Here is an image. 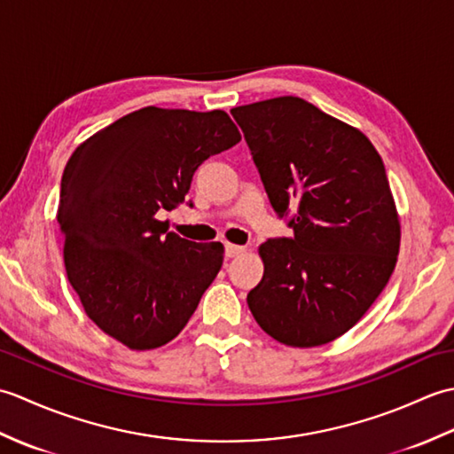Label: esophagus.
<instances>
[{"instance_id":"obj_1","label":"esophagus","mask_w":454,"mask_h":454,"mask_svg":"<svg viewBox=\"0 0 454 454\" xmlns=\"http://www.w3.org/2000/svg\"><path fill=\"white\" fill-rule=\"evenodd\" d=\"M246 246H236V244H226V257H236L246 252Z\"/></svg>"}]
</instances>
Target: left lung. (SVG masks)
Returning a JSON list of instances; mask_svg holds the SVG:
<instances>
[{"label": "left lung", "mask_w": 454, "mask_h": 454, "mask_svg": "<svg viewBox=\"0 0 454 454\" xmlns=\"http://www.w3.org/2000/svg\"><path fill=\"white\" fill-rule=\"evenodd\" d=\"M267 197L293 238L259 246L263 278L247 294L278 343L317 347L361 320L396 267L400 216L382 158L364 134L301 98L234 107Z\"/></svg>", "instance_id": "obj_1"}]
</instances>
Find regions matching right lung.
Masks as SVG:
<instances>
[{
    "label": "right lung",
    "mask_w": 454,
    "mask_h": 454,
    "mask_svg": "<svg viewBox=\"0 0 454 454\" xmlns=\"http://www.w3.org/2000/svg\"><path fill=\"white\" fill-rule=\"evenodd\" d=\"M242 140L224 111L144 107L80 144L62 176L64 265L90 320L132 351L177 337L224 262L168 232L202 161Z\"/></svg>",
    "instance_id": "add662e5"
}]
</instances>
